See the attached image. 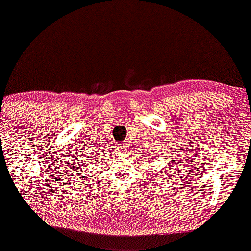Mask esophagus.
<instances>
[{
    "label": "esophagus",
    "instance_id": "esophagus-1",
    "mask_svg": "<svg viewBox=\"0 0 251 251\" xmlns=\"http://www.w3.org/2000/svg\"><path fill=\"white\" fill-rule=\"evenodd\" d=\"M126 149H127L126 148V144H124V143H120L117 145V151L119 152V153H125Z\"/></svg>",
    "mask_w": 251,
    "mask_h": 251
}]
</instances>
